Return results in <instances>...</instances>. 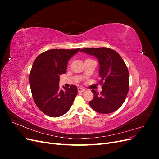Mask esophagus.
Here are the masks:
<instances>
[{"mask_svg": "<svg viewBox=\"0 0 159 159\" xmlns=\"http://www.w3.org/2000/svg\"><path fill=\"white\" fill-rule=\"evenodd\" d=\"M78 92H84V91H85V89L84 88H78Z\"/></svg>", "mask_w": 159, "mask_h": 159, "instance_id": "34e87169", "label": "esophagus"}]
</instances>
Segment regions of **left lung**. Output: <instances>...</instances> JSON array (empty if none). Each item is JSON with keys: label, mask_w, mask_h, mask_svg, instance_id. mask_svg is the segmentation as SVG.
Returning a JSON list of instances; mask_svg holds the SVG:
<instances>
[{"label": "left lung", "mask_w": 159, "mask_h": 159, "mask_svg": "<svg viewBox=\"0 0 159 159\" xmlns=\"http://www.w3.org/2000/svg\"><path fill=\"white\" fill-rule=\"evenodd\" d=\"M81 52L97 57L99 62V81L102 85L100 93L91 90L94 97L89 102L93 110L107 114L117 111L124 103L129 91V77L127 67L117 52L107 48H88Z\"/></svg>", "instance_id": "obj_1"}]
</instances>
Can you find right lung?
Instances as JSON below:
<instances>
[{
	"instance_id": "add662e5",
	"label": "right lung",
	"mask_w": 159,
	"mask_h": 159,
	"mask_svg": "<svg viewBox=\"0 0 159 159\" xmlns=\"http://www.w3.org/2000/svg\"><path fill=\"white\" fill-rule=\"evenodd\" d=\"M80 50H47L34 61L29 75L32 98L48 116L57 117L66 113L78 94L75 85L60 89L59 81L60 75L66 72L68 60Z\"/></svg>"
}]
</instances>
